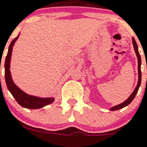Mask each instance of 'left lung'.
<instances>
[{"instance_id":"8db88e82","label":"left lung","mask_w":147,"mask_h":147,"mask_svg":"<svg viewBox=\"0 0 147 147\" xmlns=\"http://www.w3.org/2000/svg\"><path fill=\"white\" fill-rule=\"evenodd\" d=\"M132 42L133 44H134V48L135 53L137 54V60H138V82H137V87L135 88L134 91L132 92V94H130V97L125 101H123V103H121V104H120L118 105H116L114 107H112L110 109V111H117V110L121 109V108L127 106L128 105H130L131 101L134 100V98H135V96H136V94H137V92L139 90L140 86V84H141V69H140V66H141V57H140V55L139 51H138V47H137V44L136 41H135L134 38H132Z\"/></svg>"}]
</instances>
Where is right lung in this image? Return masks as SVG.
Wrapping results in <instances>:
<instances>
[{"instance_id":"add662e5","label":"right lung","mask_w":147,"mask_h":147,"mask_svg":"<svg viewBox=\"0 0 147 147\" xmlns=\"http://www.w3.org/2000/svg\"><path fill=\"white\" fill-rule=\"evenodd\" d=\"M18 37H19V35L17 36L14 40H13L10 44L7 55L5 59L4 69H5V82L7 84V87L13 97L15 98V100H17V102L20 106L25 108H28V109H39L49 104H52L55 100V99L54 98H40V97L30 95L19 88L13 82L10 71V59H11L13 47Z\"/></svg>"}]
</instances>
